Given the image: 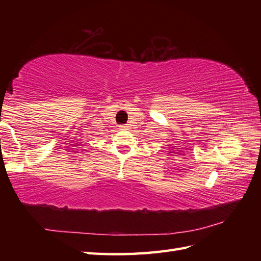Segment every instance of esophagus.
I'll return each mask as SVG.
<instances>
[{
    "mask_svg": "<svg viewBox=\"0 0 261 261\" xmlns=\"http://www.w3.org/2000/svg\"><path fill=\"white\" fill-rule=\"evenodd\" d=\"M120 130L126 131V130H127V126H126V125H120Z\"/></svg>",
    "mask_w": 261,
    "mask_h": 261,
    "instance_id": "obj_1",
    "label": "esophagus"
}]
</instances>
